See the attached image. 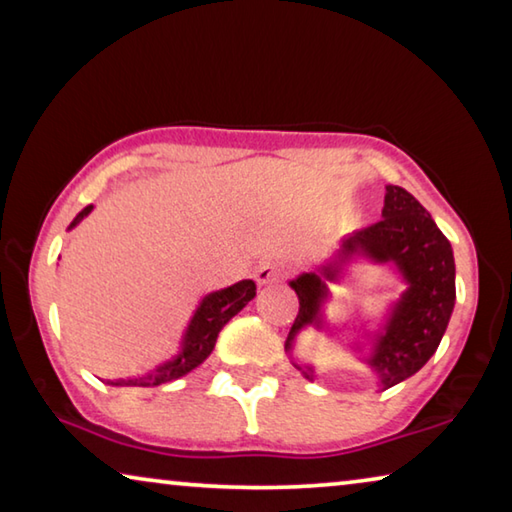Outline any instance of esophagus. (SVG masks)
I'll return each instance as SVG.
<instances>
[{"instance_id": "34e87169", "label": "esophagus", "mask_w": 512, "mask_h": 512, "mask_svg": "<svg viewBox=\"0 0 512 512\" xmlns=\"http://www.w3.org/2000/svg\"><path fill=\"white\" fill-rule=\"evenodd\" d=\"M287 275V268L280 262H262L257 266V273H255V280L259 284H273L277 280H282V277Z\"/></svg>"}]
</instances>
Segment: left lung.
<instances>
[{
	"label": "left lung",
	"instance_id": "left-lung-1",
	"mask_svg": "<svg viewBox=\"0 0 512 512\" xmlns=\"http://www.w3.org/2000/svg\"><path fill=\"white\" fill-rule=\"evenodd\" d=\"M354 255L377 264H393L406 282V291L391 307L384 332L372 334V352L363 363L375 372L379 386L391 388L415 375L438 350L456 300V266L452 244L438 230L431 214L397 185L386 187L381 221L357 230L341 241L332 262L318 273H302L291 280L300 300L284 350H293L300 329L325 327L323 305L329 296L327 280L336 282ZM370 336V334H368ZM354 350L361 348L357 345ZM302 375L314 381V368L293 361Z\"/></svg>",
	"mask_w": 512,
	"mask_h": 512
}]
</instances>
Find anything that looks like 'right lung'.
Returning <instances> with one entry per match:
<instances>
[{"label": "right lung", "instance_id": "obj_1", "mask_svg": "<svg viewBox=\"0 0 512 512\" xmlns=\"http://www.w3.org/2000/svg\"><path fill=\"white\" fill-rule=\"evenodd\" d=\"M90 212H92V205L83 207V210L76 214V219L69 223V230L76 228V225H79ZM255 291L257 287L253 280H241L228 289L207 293V296L201 300V305L196 307L192 320H189L183 343H180V352L176 357L164 361L162 366H158L155 370L146 372L144 377L117 379V381H110V384L112 386H160V384H167L171 379H178L187 375V372H192L194 368L201 366L207 357H210V352L214 350L216 336H219L223 325L228 323L232 316H237L239 311L255 298Z\"/></svg>", "mask_w": 512, "mask_h": 512}]
</instances>
